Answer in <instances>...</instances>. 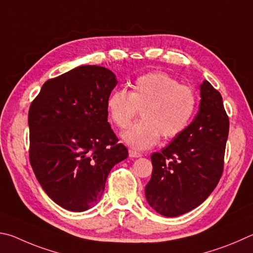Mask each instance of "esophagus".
Masks as SVG:
<instances>
[{
    "label": "esophagus",
    "mask_w": 253,
    "mask_h": 253,
    "mask_svg": "<svg viewBox=\"0 0 253 253\" xmlns=\"http://www.w3.org/2000/svg\"><path fill=\"white\" fill-rule=\"evenodd\" d=\"M129 156L131 158H140V157H142V154L139 153V152H136V151H133V150H130Z\"/></svg>",
    "instance_id": "1"
}]
</instances>
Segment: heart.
I'll list each match as a JSON object with an SVG mask.
<instances>
[{
  "instance_id": "heart-1",
  "label": "heart",
  "mask_w": 253,
  "mask_h": 253,
  "mask_svg": "<svg viewBox=\"0 0 253 253\" xmlns=\"http://www.w3.org/2000/svg\"><path fill=\"white\" fill-rule=\"evenodd\" d=\"M196 105L197 96L191 87L162 72L141 75L131 84L130 92L121 88L106 100L111 121L121 129L129 126L140 109L142 119L121 135L136 150L152 148L160 135L166 140L178 136L188 126Z\"/></svg>"
}]
</instances>
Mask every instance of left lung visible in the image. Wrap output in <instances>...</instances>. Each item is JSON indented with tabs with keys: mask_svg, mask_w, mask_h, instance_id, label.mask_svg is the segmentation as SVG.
<instances>
[{
	"mask_svg": "<svg viewBox=\"0 0 253 253\" xmlns=\"http://www.w3.org/2000/svg\"><path fill=\"white\" fill-rule=\"evenodd\" d=\"M200 96L193 121L151 156L153 171L145 198L153 210L169 218L200 206L222 175L229 118L222 96L207 80L200 85Z\"/></svg>",
	"mask_w": 253,
	"mask_h": 253,
	"instance_id": "left-lung-1",
	"label": "left lung"
}]
</instances>
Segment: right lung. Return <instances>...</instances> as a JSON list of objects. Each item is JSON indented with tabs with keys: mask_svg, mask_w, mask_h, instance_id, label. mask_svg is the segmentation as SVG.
<instances>
[{
	"mask_svg": "<svg viewBox=\"0 0 253 253\" xmlns=\"http://www.w3.org/2000/svg\"><path fill=\"white\" fill-rule=\"evenodd\" d=\"M118 84L103 66L81 65L43 84L29 110L30 162L44 191L66 210L101 200L105 181L129 153L108 122Z\"/></svg>",
	"mask_w": 253,
	"mask_h": 253,
	"instance_id": "right-lung-1",
	"label": "right lung"
}]
</instances>
